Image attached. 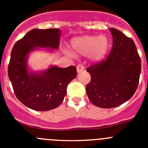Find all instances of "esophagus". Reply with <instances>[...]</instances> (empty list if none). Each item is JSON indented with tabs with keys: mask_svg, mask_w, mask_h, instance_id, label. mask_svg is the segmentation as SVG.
Wrapping results in <instances>:
<instances>
[{
	"mask_svg": "<svg viewBox=\"0 0 148 148\" xmlns=\"http://www.w3.org/2000/svg\"><path fill=\"white\" fill-rule=\"evenodd\" d=\"M76 70H77V73H80L81 72H82L84 70V66L82 64H78L76 67Z\"/></svg>",
	"mask_w": 148,
	"mask_h": 148,
	"instance_id": "esophagus-1",
	"label": "esophagus"
}]
</instances>
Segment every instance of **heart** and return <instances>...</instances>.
<instances>
[{
	"label": "heart",
	"instance_id": "1",
	"mask_svg": "<svg viewBox=\"0 0 148 148\" xmlns=\"http://www.w3.org/2000/svg\"><path fill=\"white\" fill-rule=\"evenodd\" d=\"M71 47L74 54L87 56L92 61L99 62L104 59L108 54L110 42L105 35H86L73 39ZM66 52L72 55L68 50Z\"/></svg>",
	"mask_w": 148,
	"mask_h": 148
}]
</instances>
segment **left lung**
Returning <instances> with one entry per match:
<instances>
[{
  "instance_id": "obj_1",
  "label": "left lung",
  "mask_w": 148,
  "mask_h": 148,
  "mask_svg": "<svg viewBox=\"0 0 148 148\" xmlns=\"http://www.w3.org/2000/svg\"><path fill=\"white\" fill-rule=\"evenodd\" d=\"M113 47L106 61L87 68L91 81L86 87L90 101L101 108L124 104L134 95L141 73V59L133 39L110 28Z\"/></svg>"
}]
</instances>
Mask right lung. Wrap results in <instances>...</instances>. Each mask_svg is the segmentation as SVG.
I'll return each instance as SVG.
<instances>
[{"mask_svg": "<svg viewBox=\"0 0 148 148\" xmlns=\"http://www.w3.org/2000/svg\"><path fill=\"white\" fill-rule=\"evenodd\" d=\"M61 35L59 29H33L12 49L9 78L17 99L34 110L47 111L58 107L66 95L68 84L76 77L74 66L61 68L52 65L37 72L28 66L29 56L33 51L46 48L51 53L58 49Z\"/></svg>", "mask_w": 148, "mask_h": 148, "instance_id": "right-lung-1", "label": "right lung"}]
</instances>
